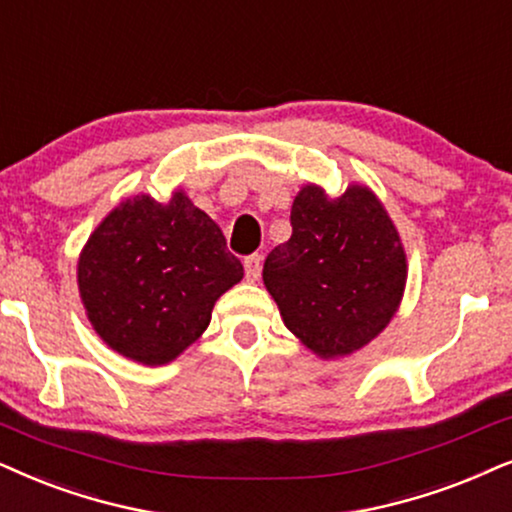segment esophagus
<instances>
[{
  "label": "esophagus",
  "mask_w": 512,
  "mask_h": 512,
  "mask_svg": "<svg viewBox=\"0 0 512 512\" xmlns=\"http://www.w3.org/2000/svg\"><path fill=\"white\" fill-rule=\"evenodd\" d=\"M261 270H263V258L258 254L249 256L247 261H244V272H247L249 282H258V277H261Z\"/></svg>",
  "instance_id": "obj_1"
}]
</instances>
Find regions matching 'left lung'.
I'll return each mask as SVG.
<instances>
[{
	"label": "left lung",
	"mask_w": 512,
	"mask_h": 512,
	"mask_svg": "<svg viewBox=\"0 0 512 512\" xmlns=\"http://www.w3.org/2000/svg\"><path fill=\"white\" fill-rule=\"evenodd\" d=\"M263 284L284 327L310 353L336 360L393 320L407 287V254L374 190L350 183L329 197L308 183L291 207V237L265 258Z\"/></svg>",
	"instance_id": "8db88e82"
}]
</instances>
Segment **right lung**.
<instances>
[{"label":"right lung","instance_id":"add662e5","mask_svg":"<svg viewBox=\"0 0 512 512\" xmlns=\"http://www.w3.org/2000/svg\"><path fill=\"white\" fill-rule=\"evenodd\" d=\"M244 277L218 225L185 190L134 195L98 223L77 261L91 327L145 367L174 362L204 334L218 298Z\"/></svg>","mask_w":512,"mask_h":512}]
</instances>
